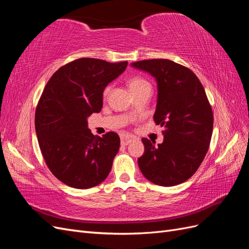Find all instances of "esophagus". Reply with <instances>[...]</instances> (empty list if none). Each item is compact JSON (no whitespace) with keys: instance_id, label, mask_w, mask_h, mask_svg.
<instances>
[{"instance_id":"obj_1","label":"esophagus","mask_w":249,"mask_h":249,"mask_svg":"<svg viewBox=\"0 0 249 249\" xmlns=\"http://www.w3.org/2000/svg\"><path fill=\"white\" fill-rule=\"evenodd\" d=\"M137 138L135 136H132V135H123L122 136V144L123 145H127L129 143H131L132 141L136 140Z\"/></svg>"}]
</instances>
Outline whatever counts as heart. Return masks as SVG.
<instances>
[{
  "instance_id": "b5f03b06",
  "label": "heart",
  "mask_w": 249,
  "mask_h": 249,
  "mask_svg": "<svg viewBox=\"0 0 249 249\" xmlns=\"http://www.w3.org/2000/svg\"><path fill=\"white\" fill-rule=\"evenodd\" d=\"M129 87L131 89V91H135V90H139L144 87H150V85L145 79L140 78V77H134L129 82ZM109 89L110 87H106V89L104 90V94H107Z\"/></svg>"
}]
</instances>
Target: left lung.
<instances>
[{
    "label": "left lung",
    "instance_id": "left-lung-1",
    "mask_svg": "<svg viewBox=\"0 0 249 249\" xmlns=\"http://www.w3.org/2000/svg\"><path fill=\"white\" fill-rule=\"evenodd\" d=\"M131 65L156 79L154 120L164 127L161 144L141 139L145 150L138 159L139 168L156 185L182 184L200 166L212 137L214 118L205 89L191 70L171 60H142Z\"/></svg>",
    "mask_w": 249,
    "mask_h": 249
}]
</instances>
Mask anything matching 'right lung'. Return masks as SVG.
Returning a JSON list of instances; mask_svg holds the SVG:
<instances>
[{"label": "right lung", "instance_id": "right-lung-1", "mask_svg": "<svg viewBox=\"0 0 249 249\" xmlns=\"http://www.w3.org/2000/svg\"><path fill=\"white\" fill-rule=\"evenodd\" d=\"M126 66V61L81 58L60 67L47 83L36 107L35 130L49 169L65 185L88 189L108 177L119 136H94L87 118L102 110L104 89Z\"/></svg>", "mask_w": 249, "mask_h": 249}]
</instances>
